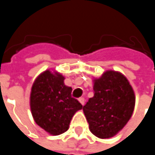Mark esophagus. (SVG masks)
<instances>
[{"label": "esophagus", "mask_w": 155, "mask_h": 155, "mask_svg": "<svg viewBox=\"0 0 155 155\" xmlns=\"http://www.w3.org/2000/svg\"><path fill=\"white\" fill-rule=\"evenodd\" d=\"M79 101H80V103H81V105H84V103H85V99L81 97V98L79 99Z\"/></svg>", "instance_id": "1"}]
</instances>
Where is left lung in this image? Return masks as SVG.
I'll use <instances>...</instances> for the list:
<instances>
[{"label": "left lung", "mask_w": 155, "mask_h": 155, "mask_svg": "<svg viewBox=\"0 0 155 155\" xmlns=\"http://www.w3.org/2000/svg\"><path fill=\"white\" fill-rule=\"evenodd\" d=\"M94 96L83 106L91 132L99 138L117 135L130 119L136 103L132 86L122 74L107 71L93 81Z\"/></svg>", "instance_id": "8db88e82"}]
</instances>
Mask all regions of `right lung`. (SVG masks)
Segmentation results:
<instances>
[{"label":"right lung","mask_w":155,"mask_h":155,"mask_svg":"<svg viewBox=\"0 0 155 155\" xmlns=\"http://www.w3.org/2000/svg\"><path fill=\"white\" fill-rule=\"evenodd\" d=\"M59 73L47 70L37 78L30 93V109L35 122L45 131L58 136L68 130L72 117L82 105L72 97V88Z\"/></svg>","instance_id":"right-lung-1"}]
</instances>
